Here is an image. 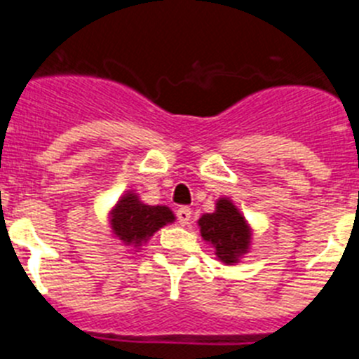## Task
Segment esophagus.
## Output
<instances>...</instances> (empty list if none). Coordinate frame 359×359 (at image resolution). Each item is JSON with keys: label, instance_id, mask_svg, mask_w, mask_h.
Returning <instances> with one entry per match:
<instances>
[{"label": "esophagus", "instance_id": "34e87169", "mask_svg": "<svg viewBox=\"0 0 359 359\" xmlns=\"http://www.w3.org/2000/svg\"><path fill=\"white\" fill-rule=\"evenodd\" d=\"M177 219H179L180 225H187L189 224V219H191V209L189 208H180L177 211Z\"/></svg>", "mask_w": 359, "mask_h": 359}]
</instances>
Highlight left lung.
I'll list each match as a JSON object with an SVG mask.
<instances>
[{
    "instance_id": "8db88e82",
    "label": "left lung",
    "mask_w": 359,
    "mask_h": 359,
    "mask_svg": "<svg viewBox=\"0 0 359 359\" xmlns=\"http://www.w3.org/2000/svg\"><path fill=\"white\" fill-rule=\"evenodd\" d=\"M200 234L215 247V254L225 264L238 263L250 245V227L245 216L227 198L216 202V211L198 219Z\"/></svg>"
}]
</instances>
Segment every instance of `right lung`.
Listing matches in <instances>:
<instances>
[{
    "instance_id": "obj_1",
    "label": "right lung",
    "mask_w": 359,
    "mask_h": 359,
    "mask_svg": "<svg viewBox=\"0 0 359 359\" xmlns=\"http://www.w3.org/2000/svg\"><path fill=\"white\" fill-rule=\"evenodd\" d=\"M175 216L166 205H147L132 191L125 193L111 212V227L118 240L132 247L147 243L154 232L166 224H172Z\"/></svg>"
}]
</instances>
